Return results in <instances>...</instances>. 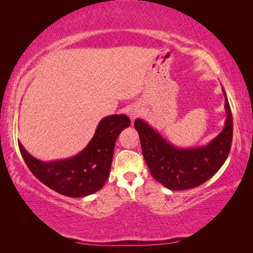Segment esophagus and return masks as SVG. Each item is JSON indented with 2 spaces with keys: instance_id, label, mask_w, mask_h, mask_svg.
Wrapping results in <instances>:
<instances>
[{
  "instance_id": "obj_1",
  "label": "esophagus",
  "mask_w": 253,
  "mask_h": 253,
  "mask_svg": "<svg viewBox=\"0 0 253 253\" xmlns=\"http://www.w3.org/2000/svg\"><path fill=\"white\" fill-rule=\"evenodd\" d=\"M141 114V109L139 105H135V106H131L129 110H128V115L131 118V120H135L139 115Z\"/></svg>"
}]
</instances>
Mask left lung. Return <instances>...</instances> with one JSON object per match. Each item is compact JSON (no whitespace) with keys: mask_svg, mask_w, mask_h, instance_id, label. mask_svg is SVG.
Returning a JSON list of instances; mask_svg holds the SVG:
<instances>
[{"mask_svg":"<svg viewBox=\"0 0 253 253\" xmlns=\"http://www.w3.org/2000/svg\"><path fill=\"white\" fill-rule=\"evenodd\" d=\"M223 93L227 113L225 127L207 146L177 148L144 121L140 118L135 121L144 161L155 180L170 190L191 189L211 178L222 168L233 141L232 111L224 89Z\"/></svg>","mask_w":253,"mask_h":253,"instance_id":"obj_1","label":"left lung"}]
</instances>
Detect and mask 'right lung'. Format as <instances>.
Returning a JSON list of instances; mask_svg holds the SVG:
<instances>
[{"label": "right lung", "mask_w": 253, "mask_h": 253, "mask_svg": "<svg viewBox=\"0 0 253 253\" xmlns=\"http://www.w3.org/2000/svg\"><path fill=\"white\" fill-rule=\"evenodd\" d=\"M130 125L126 115L101 120L94 136L82 152L73 158L42 162L32 157L18 141L25 163L38 179L63 196L80 198L92 195L104 186L110 174L118 135Z\"/></svg>", "instance_id": "right-lung-1"}]
</instances>
